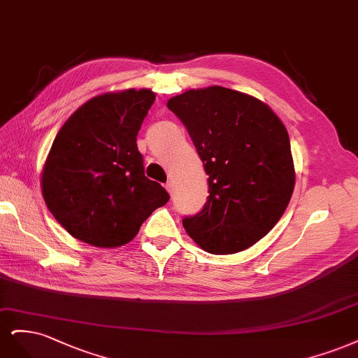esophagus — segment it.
<instances>
[{"label":"esophagus","instance_id":"esophagus-1","mask_svg":"<svg viewBox=\"0 0 358 358\" xmlns=\"http://www.w3.org/2000/svg\"><path fill=\"white\" fill-rule=\"evenodd\" d=\"M165 187H166V190L172 194V192H174V182H172V181H168Z\"/></svg>","mask_w":358,"mask_h":358}]
</instances>
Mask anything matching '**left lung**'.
Returning <instances> with one entry per match:
<instances>
[{"label":"left lung","mask_w":358,"mask_h":358,"mask_svg":"<svg viewBox=\"0 0 358 358\" xmlns=\"http://www.w3.org/2000/svg\"><path fill=\"white\" fill-rule=\"evenodd\" d=\"M186 126L208 176L201 213L182 218L211 255L255 245L278 223L294 189L285 126L266 103L222 86L190 89L168 101Z\"/></svg>","instance_id":"1"}]
</instances>
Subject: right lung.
<instances>
[{
    "mask_svg": "<svg viewBox=\"0 0 358 358\" xmlns=\"http://www.w3.org/2000/svg\"><path fill=\"white\" fill-rule=\"evenodd\" d=\"M156 99L150 89L108 92L76 110L57 132L41 172L45 205L74 238L116 248L169 201L144 176L136 135Z\"/></svg>",
    "mask_w": 358,
    "mask_h": 358,
    "instance_id": "add662e5",
    "label": "right lung"
}]
</instances>
